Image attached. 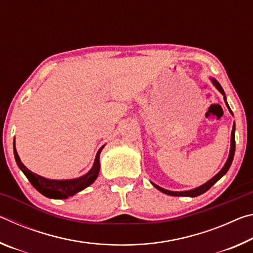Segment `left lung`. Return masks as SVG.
Listing matches in <instances>:
<instances>
[{"label": "left lung", "instance_id": "left-lung-1", "mask_svg": "<svg viewBox=\"0 0 253 253\" xmlns=\"http://www.w3.org/2000/svg\"><path fill=\"white\" fill-rule=\"evenodd\" d=\"M210 80L212 81V84H213L214 87H215V88L217 89V90H219V91L222 93V95H223L225 105H226V107H228V109H229V111L231 113V115H233L232 110H231L230 106H229V104H228V101H226L225 92H224L223 89H222L221 84H220L219 83H217V81H216L215 79H214V78H210ZM234 132H235V124H233L232 132H231V145H230V153H229L228 160H226L224 166H223V168H222V169L220 170V172L217 173L216 175H214V176H213L211 179H209V181H208L207 183L202 184V185L199 186V187L193 188V190L181 191V192H176V191L174 192V191L165 190V188L158 186V185H156L155 183L151 182V183L153 184V186H155L158 191L163 192V193H164V194H168V195H170V196H190V198H195V196H199V195H201V194L205 193V192H207L210 187H212V186L214 185V184H215L222 176H223V175L226 174V172H228L229 169H230L231 164H232V161H233V157H234V152H235V137H234Z\"/></svg>", "mask_w": 253, "mask_h": 253}]
</instances>
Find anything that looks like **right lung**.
I'll use <instances>...</instances> for the list:
<instances>
[{"label": "right lung", "mask_w": 253, "mask_h": 253, "mask_svg": "<svg viewBox=\"0 0 253 253\" xmlns=\"http://www.w3.org/2000/svg\"><path fill=\"white\" fill-rule=\"evenodd\" d=\"M104 147L105 145L99 148V151L97 152L92 168L88 173L83 175V176L72 179H50L43 176H40V175L33 173L29 169L25 168L23 163L20 160L18 152H16L15 142H13L14 157L19 169L22 170L23 174L30 181V183L32 184V186L36 188L38 192H40L42 195H44L49 199H68L70 198V196H74L75 194L78 193V192L84 190V188L88 187L89 185H91L98 177V174H99L100 153Z\"/></svg>", "instance_id": "add662e5"}]
</instances>
